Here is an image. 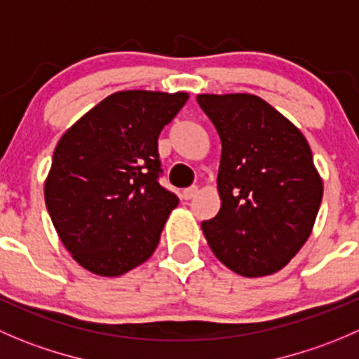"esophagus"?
<instances>
[{"mask_svg": "<svg viewBox=\"0 0 359 359\" xmlns=\"http://www.w3.org/2000/svg\"><path fill=\"white\" fill-rule=\"evenodd\" d=\"M198 194V187H187V189L182 191V194L180 196L184 198V200H191V198H194Z\"/></svg>", "mask_w": 359, "mask_h": 359, "instance_id": "obj_1", "label": "esophagus"}]
</instances>
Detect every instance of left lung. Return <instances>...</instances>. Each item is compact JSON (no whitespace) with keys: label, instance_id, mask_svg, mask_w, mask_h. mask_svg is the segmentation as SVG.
Instances as JSON below:
<instances>
[{"label":"left lung","instance_id":"1","mask_svg":"<svg viewBox=\"0 0 359 359\" xmlns=\"http://www.w3.org/2000/svg\"><path fill=\"white\" fill-rule=\"evenodd\" d=\"M222 151L221 208L201 229L222 264L242 277L279 272L314 228L323 179L311 145L279 110L256 95H198Z\"/></svg>","mask_w":359,"mask_h":359}]
</instances>
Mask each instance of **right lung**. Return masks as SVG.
<instances>
[{"instance_id": "right-lung-1", "label": "right lung", "mask_w": 359, "mask_h": 359, "mask_svg": "<svg viewBox=\"0 0 359 359\" xmlns=\"http://www.w3.org/2000/svg\"><path fill=\"white\" fill-rule=\"evenodd\" d=\"M187 93L119 91L59 138L45 205L73 259L100 277L145 263L179 198L159 186L158 137Z\"/></svg>"}]
</instances>
